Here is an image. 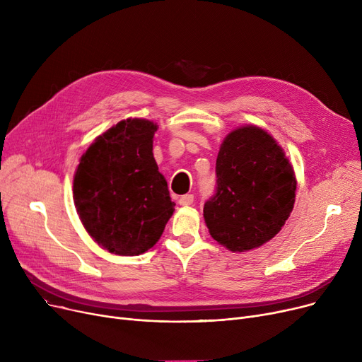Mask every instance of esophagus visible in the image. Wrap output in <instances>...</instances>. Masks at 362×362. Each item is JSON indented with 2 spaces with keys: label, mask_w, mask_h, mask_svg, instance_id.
<instances>
[{
  "label": "esophagus",
  "mask_w": 362,
  "mask_h": 362,
  "mask_svg": "<svg viewBox=\"0 0 362 362\" xmlns=\"http://www.w3.org/2000/svg\"><path fill=\"white\" fill-rule=\"evenodd\" d=\"M192 202H194V195H192V194H186V195L180 197V199H179V204L183 205V206L191 205Z\"/></svg>",
  "instance_id": "1"
}]
</instances>
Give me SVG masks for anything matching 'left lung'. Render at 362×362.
I'll list each match as a JSON object with an SVG mask.
<instances>
[{"label":"left lung","mask_w":362,"mask_h":362,"mask_svg":"<svg viewBox=\"0 0 362 362\" xmlns=\"http://www.w3.org/2000/svg\"><path fill=\"white\" fill-rule=\"evenodd\" d=\"M216 191L204 205L213 239L233 252L273 239L289 218L296 179L267 132L245 126L227 135L216 161Z\"/></svg>","instance_id":"left-lung-1"}]
</instances>
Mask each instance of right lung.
<instances>
[{
	"label": "right lung",
	"instance_id": "add662e5",
	"mask_svg": "<svg viewBox=\"0 0 362 362\" xmlns=\"http://www.w3.org/2000/svg\"><path fill=\"white\" fill-rule=\"evenodd\" d=\"M156 132L149 120H123L95 139L76 170V210L92 239L112 254L148 251L175 211L152 154Z\"/></svg>",
	"mask_w": 362,
	"mask_h": 362
}]
</instances>
